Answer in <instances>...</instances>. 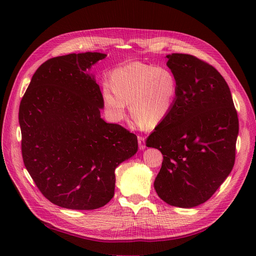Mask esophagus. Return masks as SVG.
<instances>
[{
    "mask_svg": "<svg viewBox=\"0 0 256 256\" xmlns=\"http://www.w3.org/2000/svg\"><path fill=\"white\" fill-rule=\"evenodd\" d=\"M138 148L140 150H144L146 147V142H144V138L142 136H138Z\"/></svg>",
    "mask_w": 256,
    "mask_h": 256,
    "instance_id": "34e87169",
    "label": "esophagus"
}]
</instances>
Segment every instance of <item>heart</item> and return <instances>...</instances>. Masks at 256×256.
I'll use <instances>...</instances> for the list:
<instances>
[{
	"label": "heart",
	"mask_w": 256,
	"mask_h": 256,
	"mask_svg": "<svg viewBox=\"0 0 256 256\" xmlns=\"http://www.w3.org/2000/svg\"><path fill=\"white\" fill-rule=\"evenodd\" d=\"M178 91L174 72L163 66L140 62L116 68L112 74V87L105 84L102 101L107 116L112 122H122L126 106L140 126H153L170 114Z\"/></svg>",
	"instance_id": "heart-1"
}]
</instances>
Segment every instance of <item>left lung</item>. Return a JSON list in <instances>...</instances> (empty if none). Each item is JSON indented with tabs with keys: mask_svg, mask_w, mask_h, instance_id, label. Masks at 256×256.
I'll list each match as a JSON object with an SVG mask.
<instances>
[{
	"mask_svg": "<svg viewBox=\"0 0 256 256\" xmlns=\"http://www.w3.org/2000/svg\"><path fill=\"white\" fill-rule=\"evenodd\" d=\"M178 91L169 116L147 138L163 155L154 188L170 206L206 202L230 174L239 122L228 84L212 64L186 54L166 56Z\"/></svg>",
	"mask_w": 256,
	"mask_h": 256,
	"instance_id": "1",
	"label": "left lung"
}]
</instances>
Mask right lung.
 <instances>
[{
    "instance_id": "obj_1",
    "label": "right lung",
    "mask_w": 256,
    "mask_h": 256,
    "mask_svg": "<svg viewBox=\"0 0 256 256\" xmlns=\"http://www.w3.org/2000/svg\"><path fill=\"white\" fill-rule=\"evenodd\" d=\"M105 56L48 60L20 102L24 165L44 196L64 208L105 206L114 196L116 168L138 151L134 134L100 118L102 94L86 70Z\"/></svg>"
}]
</instances>
